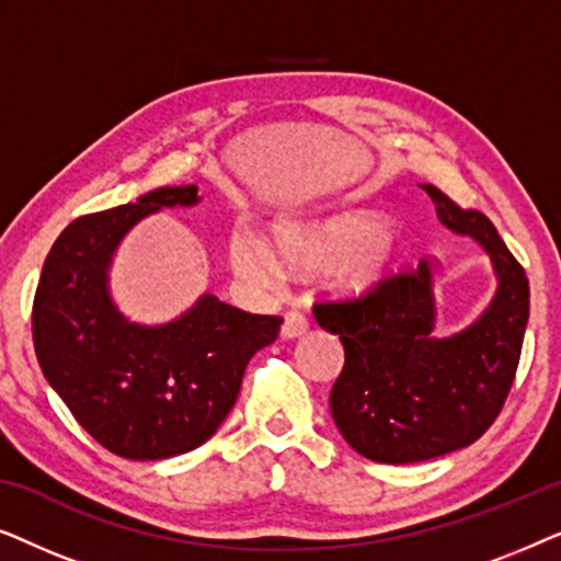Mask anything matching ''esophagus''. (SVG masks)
<instances>
[{
  "mask_svg": "<svg viewBox=\"0 0 561 561\" xmlns=\"http://www.w3.org/2000/svg\"><path fill=\"white\" fill-rule=\"evenodd\" d=\"M306 329H309V319H306L301 311L290 309V311L283 313V327H280V334L286 336V340H294V336H301V334H306Z\"/></svg>",
  "mask_w": 561,
  "mask_h": 561,
  "instance_id": "obj_1",
  "label": "esophagus"
}]
</instances>
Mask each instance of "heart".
<instances>
[{
    "label": "heart",
    "instance_id": "heart-1",
    "mask_svg": "<svg viewBox=\"0 0 561 561\" xmlns=\"http://www.w3.org/2000/svg\"><path fill=\"white\" fill-rule=\"evenodd\" d=\"M401 255L393 232L373 211H347L309 225H278L273 250L250 229L229 237V260L237 275L252 283H271L282 267L294 275H311L332 267L344 290H367L393 271Z\"/></svg>",
    "mask_w": 561,
    "mask_h": 561
}]
</instances>
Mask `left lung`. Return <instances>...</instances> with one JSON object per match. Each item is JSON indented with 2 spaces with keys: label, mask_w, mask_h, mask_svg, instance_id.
I'll return each mask as SVG.
<instances>
[{
  "label": "left lung",
  "mask_w": 561,
  "mask_h": 561,
  "mask_svg": "<svg viewBox=\"0 0 561 561\" xmlns=\"http://www.w3.org/2000/svg\"><path fill=\"white\" fill-rule=\"evenodd\" d=\"M442 225L493 257L497 294L470 329L432 336V267L386 275L355 298L313 304L319 327L340 334L344 367L329 405L347 444L373 462H424L478 442L516 380L528 321V278L485 214L462 209L426 183Z\"/></svg>",
  "instance_id": "1"
}]
</instances>
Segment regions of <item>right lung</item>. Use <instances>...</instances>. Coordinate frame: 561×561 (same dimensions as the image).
I'll list each match as a JSON object with an SVG mask.
<instances>
[{
	"label": "right lung",
	"mask_w": 561,
	"mask_h": 561,
	"mask_svg": "<svg viewBox=\"0 0 561 561\" xmlns=\"http://www.w3.org/2000/svg\"><path fill=\"white\" fill-rule=\"evenodd\" d=\"M196 186L156 188L135 204L73 219L45 257L33 301L41 370L73 419L112 455L168 459L217 432L280 317L202 296L163 327L129 324L106 290L112 252L135 221L198 202Z\"/></svg>",
	"instance_id": "right-lung-1"
}]
</instances>
